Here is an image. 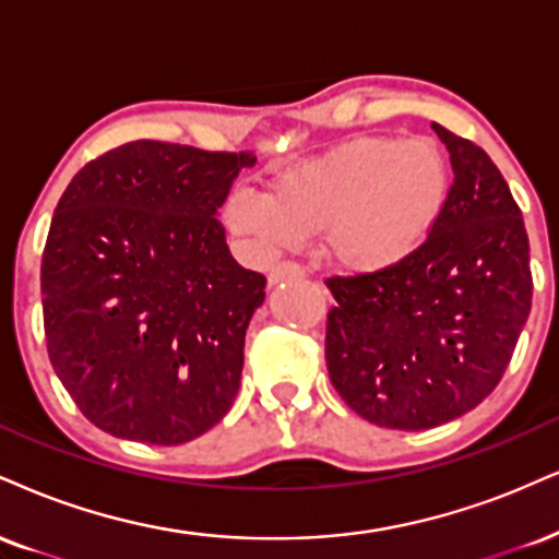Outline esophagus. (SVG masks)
<instances>
[{
  "instance_id": "34e87169",
  "label": "esophagus",
  "mask_w": 559,
  "mask_h": 559,
  "mask_svg": "<svg viewBox=\"0 0 559 559\" xmlns=\"http://www.w3.org/2000/svg\"><path fill=\"white\" fill-rule=\"evenodd\" d=\"M301 275V267L297 262H278V265H273L271 271H267V284L275 286L281 284V281H288V278H299Z\"/></svg>"
}]
</instances>
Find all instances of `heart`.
I'll use <instances>...</instances> for the list:
<instances>
[{
  "label": "heart",
  "mask_w": 559,
  "mask_h": 559,
  "mask_svg": "<svg viewBox=\"0 0 559 559\" xmlns=\"http://www.w3.org/2000/svg\"><path fill=\"white\" fill-rule=\"evenodd\" d=\"M450 194V164L425 134H367L273 181V198L231 194L226 221L260 250L320 234L325 258L354 275L385 273L425 245Z\"/></svg>",
  "instance_id": "obj_1"
}]
</instances>
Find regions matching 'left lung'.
<instances>
[{
	"label": "left lung",
	"instance_id": "left-lung-1",
	"mask_svg": "<svg viewBox=\"0 0 559 559\" xmlns=\"http://www.w3.org/2000/svg\"><path fill=\"white\" fill-rule=\"evenodd\" d=\"M432 130L455 174L432 234L385 273L328 281L333 388L367 421L406 432L479 406L531 312L528 237L508 181L479 145Z\"/></svg>",
	"mask_w": 559,
	"mask_h": 559
}]
</instances>
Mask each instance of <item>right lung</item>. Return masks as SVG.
<instances>
[{"instance_id": "1", "label": "right lung", "mask_w": 559, "mask_h": 559, "mask_svg": "<svg viewBox=\"0 0 559 559\" xmlns=\"http://www.w3.org/2000/svg\"><path fill=\"white\" fill-rule=\"evenodd\" d=\"M254 164L138 140L67 185L41 262L46 346L104 432L181 445L231 408L265 278L231 258L218 207Z\"/></svg>"}]
</instances>
